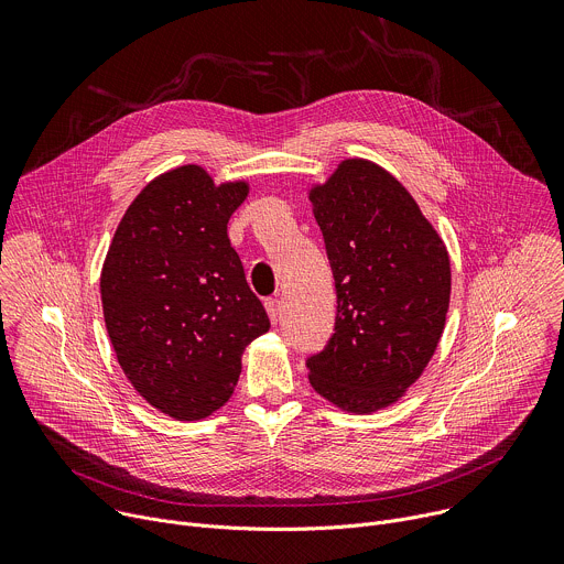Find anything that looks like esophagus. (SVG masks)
<instances>
[{
  "instance_id": "obj_1",
  "label": "esophagus",
  "mask_w": 564,
  "mask_h": 564,
  "mask_svg": "<svg viewBox=\"0 0 564 564\" xmlns=\"http://www.w3.org/2000/svg\"><path fill=\"white\" fill-rule=\"evenodd\" d=\"M265 310H268V316L272 324H276V321L281 318V301L279 299H265Z\"/></svg>"
}]
</instances>
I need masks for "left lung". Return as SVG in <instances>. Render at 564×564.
Listing matches in <instances>:
<instances>
[{
	"mask_svg": "<svg viewBox=\"0 0 564 564\" xmlns=\"http://www.w3.org/2000/svg\"><path fill=\"white\" fill-rule=\"evenodd\" d=\"M307 198L337 288L335 335L307 359V379L337 409L370 415L404 397L437 350L448 250L409 189L372 160H341Z\"/></svg>",
	"mask_w": 564,
	"mask_h": 564,
	"instance_id": "left-lung-1",
	"label": "left lung"
}]
</instances>
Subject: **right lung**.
<instances>
[{"label":"right lung","instance_id":"1","mask_svg":"<svg viewBox=\"0 0 564 564\" xmlns=\"http://www.w3.org/2000/svg\"><path fill=\"white\" fill-rule=\"evenodd\" d=\"M248 181L216 185L200 165L155 176L127 207L100 294L118 364L155 411L196 422L231 397L243 350L270 330L227 223Z\"/></svg>","mask_w":564,"mask_h":564}]
</instances>
